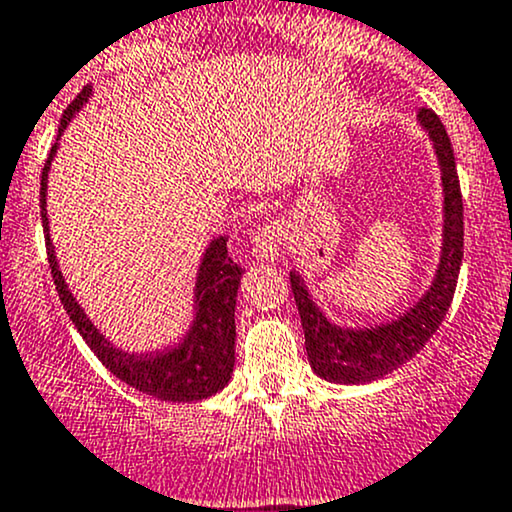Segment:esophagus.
<instances>
[{
    "label": "esophagus",
    "mask_w": 512,
    "mask_h": 512,
    "mask_svg": "<svg viewBox=\"0 0 512 512\" xmlns=\"http://www.w3.org/2000/svg\"><path fill=\"white\" fill-rule=\"evenodd\" d=\"M283 237H285L283 225H280V222H268V225H263L256 232L251 251H254L256 258H266V261H271V258L278 256L280 249H283Z\"/></svg>",
    "instance_id": "obj_1"
}]
</instances>
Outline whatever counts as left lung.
<instances>
[{"instance_id":"8db88e82","label":"left lung","mask_w":512,"mask_h":512,"mask_svg":"<svg viewBox=\"0 0 512 512\" xmlns=\"http://www.w3.org/2000/svg\"><path fill=\"white\" fill-rule=\"evenodd\" d=\"M418 120L433 140L442 171V193H445V225H442V254L433 285L404 317L392 324L370 326V329H341L324 317V312L309 297L307 285L297 273H290V287L300 309L304 346L312 370L326 382L365 384L375 382L387 372L411 360L430 341L450 309L464 254V208L455 152L447 137L445 125L430 108L418 111Z\"/></svg>"}]
</instances>
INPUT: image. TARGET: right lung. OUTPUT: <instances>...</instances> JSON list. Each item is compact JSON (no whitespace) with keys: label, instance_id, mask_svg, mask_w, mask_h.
Masks as SVG:
<instances>
[{"label":"right lung","instance_id":"obj_1","mask_svg":"<svg viewBox=\"0 0 512 512\" xmlns=\"http://www.w3.org/2000/svg\"><path fill=\"white\" fill-rule=\"evenodd\" d=\"M91 86L86 84L70 106L65 108L57 128V140L65 132L74 113L89 101ZM57 152V142L50 149L48 162L40 176V217L45 227V249H48L50 273H53L57 295L65 304L72 324L82 333L86 346L94 350L120 382L140 389L142 394L157 396L162 401H200L220 392L232 380L234 370V307H237V290L241 280V266L227 254V237H217L205 249L200 263L198 280H195V319L191 331L176 348L162 353H125L101 336L99 329L86 319L84 309L72 297L70 287L57 268L53 241L48 234V210H45V191H48V171Z\"/></svg>","mask_w":512,"mask_h":512}]
</instances>
